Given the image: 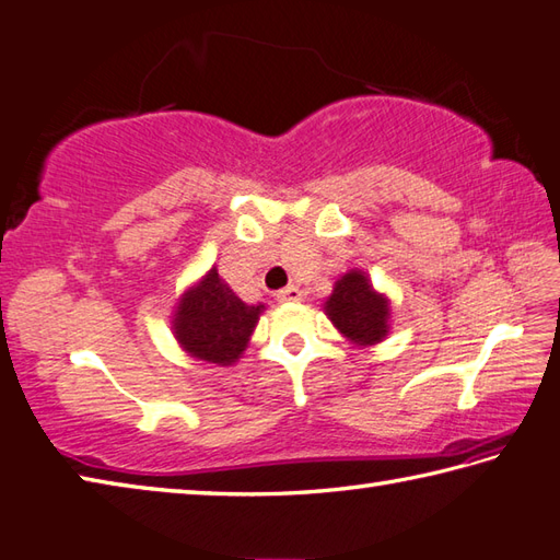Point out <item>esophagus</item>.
Returning a JSON list of instances; mask_svg holds the SVG:
<instances>
[{
    "label": "esophagus",
    "instance_id": "obj_1",
    "mask_svg": "<svg viewBox=\"0 0 560 560\" xmlns=\"http://www.w3.org/2000/svg\"><path fill=\"white\" fill-rule=\"evenodd\" d=\"M302 300V290L298 284H288V288L278 292V302H300Z\"/></svg>",
    "mask_w": 560,
    "mask_h": 560
}]
</instances>
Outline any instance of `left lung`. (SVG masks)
Masks as SVG:
<instances>
[{
    "mask_svg": "<svg viewBox=\"0 0 560 560\" xmlns=\"http://www.w3.org/2000/svg\"><path fill=\"white\" fill-rule=\"evenodd\" d=\"M324 314L348 343L371 348L389 336V298L373 288L363 270H348L334 282Z\"/></svg>",
    "mask_w": 560,
    "mask_h": 560,
    "instance_id": "8db88e82",
    "label": "left lung"
}]
</instances>
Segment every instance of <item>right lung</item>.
I'll use <instances>...</instances> for the list:
<instances>
[{
  "label": "right lung",
  "instance_id": "obj_1",
  "mask_svg": "<svg viewBox=\"0 0 560 560\" xmlns=\"http://www.w3.org/2000/svg\"><path fill=\"white\" fill-rule=\"evenodd\" d=\"M262 312L266 304L241 300L212 266L177 298L173 336L195 361L234 365L248 348Z\"/></svg>",
  "mask_w": 560,
  "mask_h": 560
}]
</instances>
